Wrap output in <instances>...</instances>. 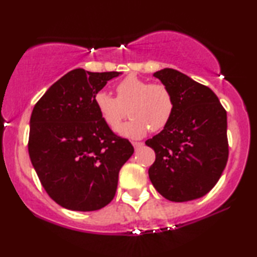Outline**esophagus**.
<instances>
[{"mask_svg":"<svg viewBox=\"0 0 257 257\" xmlns=\"http://www.w3.org/2000/svg\"><path fill=\"white\" fill-rule=\"evenodd\" d=\"M132 145L135 146V149H139V147H142L144 144L142 142H132Z\"/></svg>","mask_w":257,"mask_h":257,"instance_id":"obj_1","label":"esophagus"}]
</instances>
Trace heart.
Segmentation results:
<instances>
[{"label":"heart","instance_id":"obj_1","mask_svg":"<svg viewBox=\"0 0 257 257\" xmlns=\"http://www.w3.org/2000/svg\"><path fill=\"white\" fill-rule=\"evenodd\" d=\"M117 98L105 91L94 94V106L112 130L120 125L128 113L131 119L118 128L127 138H142L147 132L166 127L174 114L175 101L171 90L159 83H151L137 76H127L115 86Z\"/></svg>","mask_w":257,"mask_h":257}]
</instances>
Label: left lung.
Segmentation results:
<instances>
[{"label": "left lung", "mask_w": 257, "mask_h": 257, "mask_svg": "<svg viewBox=\"0 0 257 257\" xmlns=\"http://www.w3.org/2000/svg\"><path fill=\"white\" fill-rule=\"evenodd\" d=\"M174 97L171 121L146 140L156 152L150 180L165 199L191 201L206 195L228 160L227 112L216 94L174 69L153 73Z\"/></svg>", "instance_id": "8db88e82"}]
</instances>
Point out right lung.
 <instances>
[{"instance_id":"add662e5","label":"right lung","mask_w":257,"mask_h":257,"mask_svg":"<svg viewBox=\"0 0 257 257\" xmlns=\"http://www.w3.org/2000/svg\"><path fill=\"white\" fill-rule=\"evenodd\" d=\"M120 72L75 69L34 106L28 150L49 196L66 209L92 212L114 198L118 174L135 149L103 120L94 94Z\"/></svg>"}]
</instances>
